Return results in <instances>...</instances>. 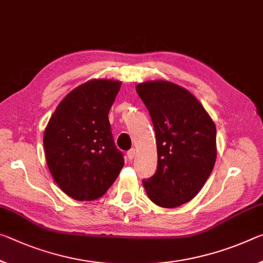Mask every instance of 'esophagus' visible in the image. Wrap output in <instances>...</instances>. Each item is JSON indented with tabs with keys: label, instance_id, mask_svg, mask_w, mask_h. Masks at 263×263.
<instances>
[{
	"label": "esophagus",
	"instance_id": "1",
	"mask_svg": "<svg viewBox=\"0 0 263 263\" xmlns=\"http://www.w3.org/2000/svg\"><path fill=\"white\" fill-rule=\"evenodd\" d=\"M135 157H136V149H135V148H131L130 151L127 152V158H128V159H130V160H132Z\"/></svg>",
	"mask_w": 263,
	"mask_h": 263
}]
</instances>
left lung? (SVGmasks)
Returning a JSON list of instances; mask_svg holds the SVG:
<instances>
[{
  "label": "left lung",
  "instance_id": "1",
  "mask_svg": "<svg viewBox=\"0 0 263 263\" xmlns=\"http://www.w3.org/2000/svg\"><path fill=\"white\" fill-rule=\"evenodd\" d=\"M136 90L157 139V172L143 180L144 189L158 206H181L199 193L214 167L215 124L194 95L172 82H144Z\"/></svg>",
  "mask_w": 263,
  "mask_h": 263
}]
</instances>
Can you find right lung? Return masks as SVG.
Returning a JSON list of instances; mask_svg holds the SVG:
<instances>
[{
    "mask_svg": "<svg viewBox=\"0 0 263 263\" xmlns=\"http://www.w3.org/2000/svg\"><path fill=\"white\" fill-rule=\"evenodd\" d=\"M120 85L119 81L98 78L74 87L44 130L50 173L60 189L78 201L103 197L124 166L107 117Z\"/></svg>",
    "mask_w": 263,
    "mask_h": 263,
    "instance_id": "obj_1",
    "label": "right lung"
}]
</instances>
